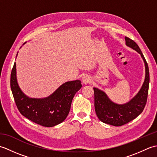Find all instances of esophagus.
<instances>
[{
    "label": "esophagus",
    "instance_id": "34e87169",
    "mask_svg": "<svg viewBox=\"0 0 157 157\" xmlns=\"http://www.w3.org/2000/svg\"><path fill=\"white\" fill-rule=\"evenodd\" d=\"M92 82V79L90 76L88 75H85L84 77H83L82 78V83L84 84H90Z\"/></svg>",
    "mask_w": 157,
    "mask_h": 157
}]
</instances>
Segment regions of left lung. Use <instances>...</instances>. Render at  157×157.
<instances>
[{
	"mask_svg": "<svg viewBox=\"0 0 157 157\" xmlns=\"http://www.w3.org/2000/svg\"><path fill=\"white\" fill-rule=\"evenodd\" d=\"M126 45L141 55L144 61L146 76L142 87L134 98L124 105H117L110 101L104 92L94 88V107L96 115L103 123L114 126H121L137 117L144 110L147 102L149 87L148 63L138 45L128 37H125Z\"/></svg>",
	"mask_w": 157,
	"mask_h": 157,
	"instance_id": "obj_1",
	"label": "left lung"
}]
</instances>
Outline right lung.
<instances>
[{
  "instance_id": "right-lung-1",
  "label": "right lung",
  "mask_w": 157,
  "mask_h": 157,
  "mask_svg": "<svg viewBox=\"0 0 157 157\" xmlns=\"http://www.w3.org/2000/svg\"><path fill=\"white\" fill-rule=\"evenodd\" d=\"M82 88L79 80L67 82L45 98H30L19 88L16 78V64L11 74V88L15 104L25 117L44 127H53L67 117L73 96Z\"/></svg>"
}]
</instances>
